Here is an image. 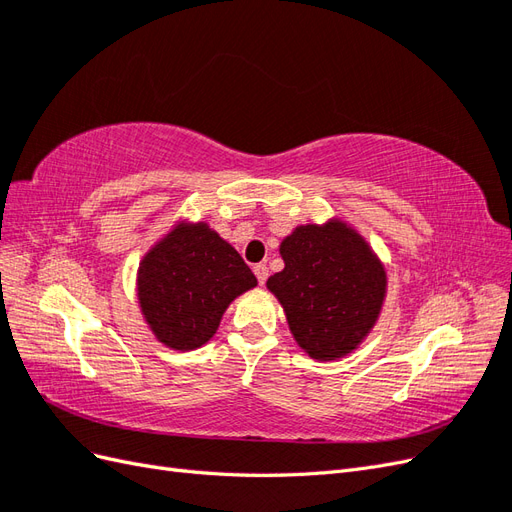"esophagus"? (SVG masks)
<instances>
[{
  "label": "esophagus",
  "mask_w": 512,
  "mask_h": 512,
  "mask_svg": "<svg viewBox=\"0 0 512 512\" xmlns=\"http://www.w3.org/2000/svg\"><path fill=\"white\" fill-rule=\"evenodd\" d=\"M254 275H256V280H258V284L262 286L267 282V277H269V269H267V265H256L254 267Z\"/></svg>",
  "instance_id": "esophagus-1"
}]
</instances>
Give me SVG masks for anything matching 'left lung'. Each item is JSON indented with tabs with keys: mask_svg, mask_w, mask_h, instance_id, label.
Listing matches in <instances>:
<instances>
[{
	"mask_svg": "<svg viewBox=\"0 0 512 512\" xmlns=\"http://www.w3.org/2000/svg\"><path fill=\"white\" fill-rule=\"evenodd\" d=\"M284 269L267 288L284 307L290 333L316 361H339L376 327L386 269L359 230L342 218L301 224L280 243Z\"/></svg>",
	"mask_w": 512,
	"mask_h": 512,
	"instance_id": "obj_1",
	"label": "left lung"
}]
</instances>
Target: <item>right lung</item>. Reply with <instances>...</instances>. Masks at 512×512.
Masks as SVG:
<instances>
[{
	"label": "right lung",
	"instance_id": "add662e5",
	"mask_svg": "<svg viewBox=\"0 0 512 512\" xmlns=\"http://www.w3.org/2000/svg\"><path fill=\"white\" fill-rule=\"evenodd\" d=\"M254 286L239 252L207 222H175L136 271L143 320L162 346L177 352L207 344L228 305Z\"/></svg>",
	"mask_w": 512,
	"mask_h": 512
}]
</instances>
